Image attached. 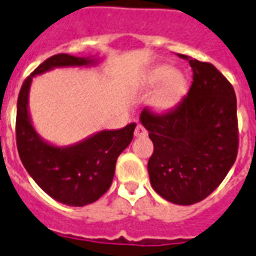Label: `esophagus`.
Wrapping results in <instances>:
<instances>
[{
  "instance_id": "1",
  "label": "esophagus",
  "mask_w": 256,
  "mask_h": 256,
  "mask_svg": "<svg viewBox=\"0 0 256 256\" xmlns=\"http://www.w3.org/2000/svg\"><path fill=\"white\" fill-rule=\"evenodd\" d=\"M134 136H136L137 138H142V137H146V136H148V132H146L141 124H138V126L136 128V130H134Z\"/></svg>"
}]
</instances>
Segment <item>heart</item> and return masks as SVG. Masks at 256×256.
<instances>
[{
	"label": "heart",
	"mask_w": 256,
	"mask_h": 256,
	"mask_svg": "<svg viewBox=\"0 0 256 256\" xmlns=\"http://www.w3.org/2000/svg\"><path fill=\"white\" fill-rule=\"evenodd\" d=\"M142 84L145 89H155L160 86L152 96L150 106L155 111L166 112L174 108L181 100L186 88V80L182 74L177 72L174 67L168 64H159L146 72Z\"/></svg>",
	"instance_id": "heart-1"
}]
</instances>
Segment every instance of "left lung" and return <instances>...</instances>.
<instances>
[{
  "label": "left lung",
  "instance_id": "obj_1",
  "mask_svg": "<svg viewBox=\"0 0 256 256\" xmlns=\"http://www.w3.org/2000/svg\"><path fill=\"white\" fill-rule=\"evenodd\" d=\"M186 58L185 54H178ZM193 82L172 111L140 114L154 142L150 185L167 202L189 206L218 188L236 160L237 101L233 86L210 63L189 58Z\"/></svg>",
  "mask_w": 256,
  "mask_h": 256
}]
</instances>
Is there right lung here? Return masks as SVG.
Listing matches in <instances>:
<instances>
[{
  "mask_svg": "<svg viewBox=\"0 0 256 256\" xmlns=\"http://www.w3.org/2000/svg\"><path fill=\"white\" fill-rule=\"evenodd\" d=\"M96 58L67 53L46 58L22 86L18 98L16 142L20 160L38 186L60 203L82 207L94 203L110 189L118 156L133 140L136 123L116 130H100L71 145L52 144L44 140L32 124L28 96L32 78L54 68L93 67Z\"/></svg>",
  "mask_w": 256,
  "mask_h": 256,
  "instance_id": "1",
  "label": "right lung"
}]
</instances>
